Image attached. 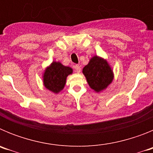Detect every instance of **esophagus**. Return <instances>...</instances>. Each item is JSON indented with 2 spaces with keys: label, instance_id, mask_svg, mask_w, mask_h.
<instances>
[{
  "label": "esophagus",
  "instance_id": "1",
  "mask_svg": "<svg viewBox=\"0 0 153 153\" xmlns=\"http://www.w3.org/2000/svg\"><path fill=\"white\" fill-rule=\"evenodd\" d=\"M74 68H75V71L76 73H79L81 71V68H80V66H79V65H75Z\"/></svg>",
  "mask_w": 153,
  "mask_h": 153
}]
</instances>
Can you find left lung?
Wrapping results in <instances>:
<instances>
[{
	"instance_id": "left-lung-1",
	"label": "left lung",
	"mask_w": 153,
	"mask_h": 153,
	"mask_svg": "<svg viewBox=\"0 0 153 153\" xmlns=\"http://www.w3.org/2000/svg\"><path fill=\"white\" fill-rule=\"evenodd\" d=\"M90 88L97 93L106 89L113 79V72L108 62L103 58L94 56L83 69Z\"/></svg>"
}]
</instances>
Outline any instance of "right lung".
I'll return each mask as SVG.
<instances>
[{
  "instance_id": "obj_1",
  "label": "right lung",
  "mask_w": 153,
  "mask_h": 153,
  "mask_svg": "<svg viewBox=\"0 0 153 153\" xmlns=\"http://www.w3.org/2000/svg\"><path fill=\"white\" fill-rule=\"evenodd\" d=\"M73 74L71 67L63 66L60 62L53 61L44 73V85L47 90L54 93L61 91L66 84L68 75Z\"/></svg>"
}]
</instances>
